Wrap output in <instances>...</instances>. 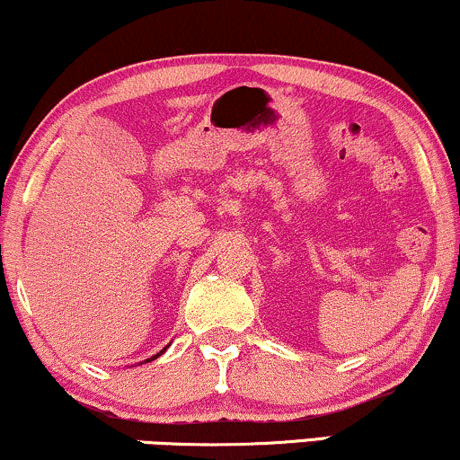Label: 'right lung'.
<instances>
[{"label":"right lung","mask_w":460,"mask_h":460,"mask_svg":"<svg viewBox=\"0 0 460 460\" xmlns=\"http://www.w3.org/2000/svg\"><path fill=\"white\" fill-rule=\"evenodd\" d=\"M165 350H167V346H165V348H163V350H161V352H156V354H155V357H150V358H146V363H148V360H155V358H159V357H161V354H163V352H165Z\"/></svg>","instance_id":"add662e5"}]
</instances>
